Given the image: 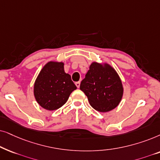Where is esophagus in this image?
I'll return each instance as SVG.
<instances>
[{
	"label": "esophagus",
	"instance_id": "1",
	"mask_svg": "<svg viewBox=\"0 0 160 160\" xmlns=\"http://www.w3.org/2000/svg\"><path fill=\"white\" fill-rule=\"evenodd\" d=\"M75 85H76V86L79 88H80V82H76Z\"/></svg>",
	"mask_w": 160,
	"mask_h": 160
}]
</instances>
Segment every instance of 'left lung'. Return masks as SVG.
Instances as JSON below:
<instances>
[{"label": "left lung", "mask_w": 160, "mask_h": 160, "mask_svg": "<svg viewBox=\"0 0 160 160\" xmlns=\"http://www.w3.org/2000/svg\"><path fill=\"white\" fill-rule=\"evenodd\" d=\"M80 88L88 97L91 107L102 112L116 108L123 93L120 77L114 68L106 63H91Z\"/></svg>", "instance_id": "obj_1"}]
</instances>
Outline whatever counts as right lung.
I'll use <instances>...</instances> for the list:
<instances>
[{"label":"right lung","instance_id":"add662e5","mask_svg":"<svg viewBox=\"0 0 160 160\" xmlns=\"http://www.w3.org/2000/svg\"><path fill=\"white\" fill-rule=\"evenodd\" d=\"M64 63L49 61L40 71L33 86L38 104L48 110H55L64 105L77 87L71 76L64 72Z\"/></svg>","mask_w":160,"mask_h":160}]
</instances>
